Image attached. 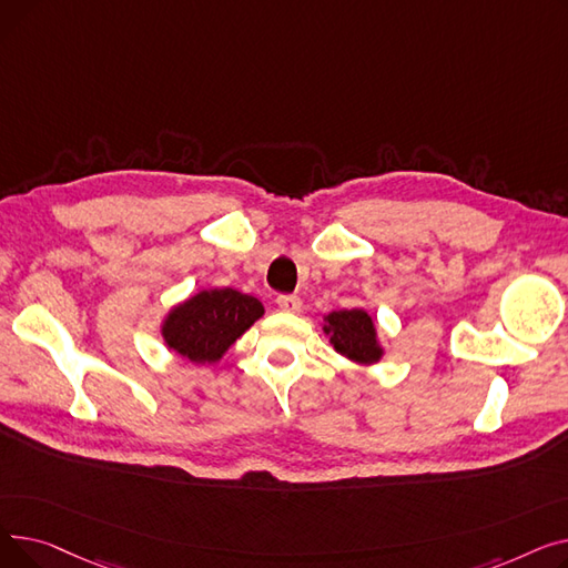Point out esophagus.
Segmentation results:
<instances>
[{"mask_svg": "<svg viewBox=\"0 0 568 568\" xmlns=\"http://www.w3.org/2000/svg\"><path fill=\"white\" fill-rule=\"evenodd\" d=\"M276 304L285 313H300L302 311V300H300V296H294V294H281Z\"/></svg>", "mask_w": 568, "mask_h": 568, "instance_id": "34e87169", "label": "esophagus"}]
</instances>
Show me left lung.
I'll list each match as a JSON object with an SVG mask.
<instances>
[{
  "instance_id": "obj_1",
  "label": "left lung",
  "mask_w": 568,
  "mask_h": 568,
  "mask_svg": "<svg viewBox=\"0 0 568 568\" xmlns=\"http://www.w3.org/2000/svg\"><path fill=\"white\" fill-rule=\"evenodd\" d=\"M324 334L329 336L334 349L349 362L373 366L382 359V345L377 341V329L373 317L364 308L334 311L324 315Z\"/></svg>"
}]
</instances>
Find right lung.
<instances>
[{
  "label": "right lung",
  "mask_w": 568,
  "mask_h": 568,
  "mask_svg": "<svg viewBox=\"0 0 568 568\" xmlns=\"http://www.w3.org/2000/svg\"><path fill=\"white\" fill-rule=\"evenodd\" d=\"M262 315L264 306L251 294L232 287L202 290L165 315L161 334L165 345L191 364H216Z\"/></svg>",
  "instance_id": "1"
}]
</instances>
